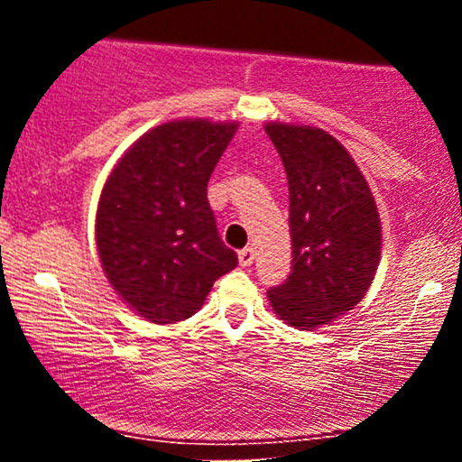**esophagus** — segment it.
<instances>
[{
  "instance_id": "esophagus-1",
  "label": "esophagus",
  "mask_w": 462,
  "mask_h": 462,
  "mask_svg": "<svg viewBox=\"0 0 462 462\" xmlns=\"http://www.w3.org/2000/svg\"><path fill=\"white\" fill-rule=\"evenodd\" d=\"M254 258H256V254H254V247H245L238 252V263H241V267H249V264L254 263Z\"/></svg>"
}]
</instances>
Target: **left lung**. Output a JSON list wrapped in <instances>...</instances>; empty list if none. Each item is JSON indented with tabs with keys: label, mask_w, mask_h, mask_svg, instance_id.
Masks as SVG:
<instances>
[{
	"label": "left lung",
	"mask_w": 462,
	"mask_h": 462,
	"mask_svg": "<svg viewBox=\"0 0 462 462\" xmlns=\"http://www.w3.org/2000/svg\"><path fill=\"white\" fill-rule=\"evenodd\" d=\"M289 180L293 269L269 289L275 315L312 330L367 293L380 263L378 208L346 147L321 128L267 124Z\"/></svg>",
	"instance_id": "1"
}]
</instances>
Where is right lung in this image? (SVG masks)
<instances>
[{
    "label": "right lung",
    "mask_w": 462,
    "mask_h": 462,
    "mask_svg": "<svg viewBox=\"0 0 462 462\" xmlns=\"http://www.w3.org/2000/svg\"><path fill=\"white\" fill-rule=\"evenodd\" d=\"M236 128L206 119L156 125L106 180L95 221L99 261L119 298L147 321L187 319L238 264L206 198Z\"/></svg>",
    "instance_id": "obj_1"
}]
</instances>
